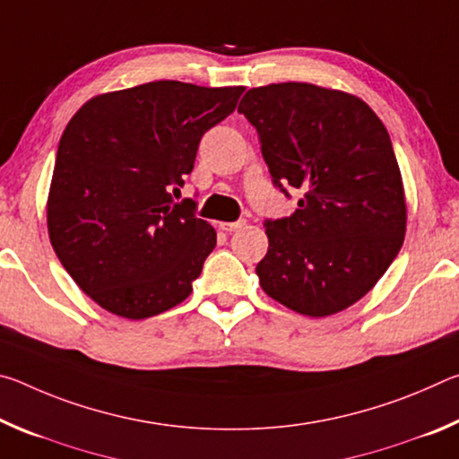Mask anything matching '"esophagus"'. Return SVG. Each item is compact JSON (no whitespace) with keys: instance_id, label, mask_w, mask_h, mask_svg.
I'll return each instance as SVG.
<instances>
[{"instance_id":"obj_1","label":"esophagus","mask_w":459,"mask_h":459,"mask_svg":"<svg viewBox=\"0 0 459 459\" xmlns=\"http://www.w3.org/2000/svg\"><path fill=\"white\" fill-rule=\"evenodd\" d=\"M245 227V221H237V222H221V229L224 232H235L238 229Z\"/></svg>"}]
</instances>
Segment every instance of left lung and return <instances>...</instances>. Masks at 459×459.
I'll use <instances>...</instances> for the list:
<instances>
[{
    "mask_svg": "<svg viewBox=\"0 0 459 459\" xmlns=\"http://www.w3.org/2000/svg\"><path fill=\"white\" fill-rule=\"evenodd\" d=\"M238 113L259 131L271 178L298 211L267 221L263 291L301 316L362 299L405 240L407 200L391 137L362 99L312 82L251 89Z\"/></svg>",
    "mask_w": 459,
    "mask_h": 459,
    "instance_id": "left-lung-1",
    "label": "left lung"
}]
</instances>
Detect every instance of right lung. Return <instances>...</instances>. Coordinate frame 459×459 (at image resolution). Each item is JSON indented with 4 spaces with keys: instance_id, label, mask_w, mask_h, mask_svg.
I'll list each match as a JSON object with an SVG mask.
<instances>
[{
    "instance_id": "right-lung-1",
    "label": "right lung",
    "mask_w": 459,
    "mask_h": 459,
    "mask_svg": "<svg viewBox=\"0 0 459 459\" xmlns=\"http://www.w3.org/2000/svg\"><path fill=\"white\" fill-rule=\"evenodd\" d=\"M243 91L155 81L92 97L68 121L46 222L68 275L107 312L143 320L192 293L216 230L169 190Z\"/></svg>"
}]
</instances>
